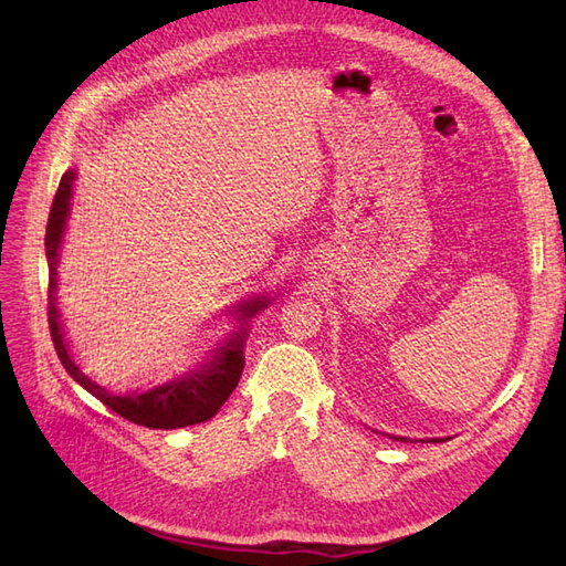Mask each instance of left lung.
Masks as SVG:
<instances>
[{"label":"left lung","instance_id":"8db88e82","mask_svg":"<svg viewBox=\"0 0 566 566\" xmlns=\"http://www.w3.org/2000/svg\"><path fill=\"white\" fill-rule=\"evenodd\" d=\"M394 439H397V441H406L403 437H394ZM432 441H437V439H432Z\"/></svg>","mask_w":566,"mask_h":566}]
</instances>
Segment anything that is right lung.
<instances>
[{
    "instance_id": "add662e5",
    "label": "right lung",
    "mask_w": 566,
    "mask_h": 566,
    "mask_svg": "<svg viewBox=\"0 0 566 566\" xmlns=\"http://www.w3.org/2000/svg\"><path fill=\"white\" fill-rule=\"evenodd\" d=\"M73 179H75V172H65L61 177L59 191L54 196V202H51V210H49L46 238H44L46 260H49L46 316H49L51 339H54V347H56L61 364L65 366L67 375H73V380H77L84 389L92 391L98 401H104L108 408L115 410L117 416H123L129 422L153 427V430H175V427L198 424V422L210 420L217 410L224 406V401L231 397V391L235 389L238 380H241V373L245 366V358H243L245 328H243V333L231 337L227 342V347H221V352L212 358V361L205 364L198 373L186 375V378L169 382L165 387H153L146 394H125V397H115V394H108L104 387L92 382L87 375H84L73 364V358L67 356L54 293H56L59 243H61V233H63L65 217H67V202H71ZM264 304H266L264 300L262 302L252 300L250 304H243L241 312L245 318H250L254 312H260Z\"/></svg>"
}]
</instances>
